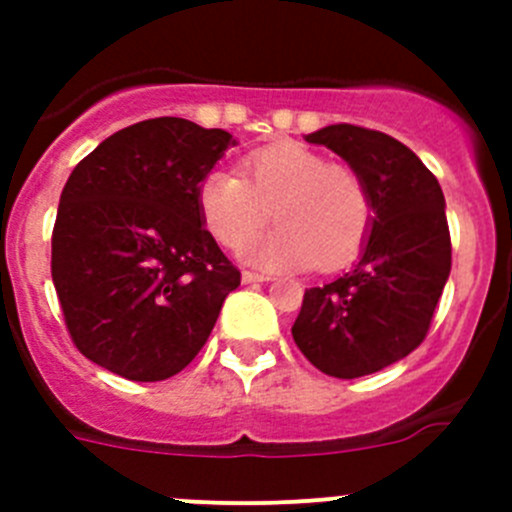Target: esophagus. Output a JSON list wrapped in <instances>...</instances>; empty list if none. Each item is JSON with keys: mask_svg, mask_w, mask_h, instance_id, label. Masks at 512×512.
<instances>
[{"mask_svg": "<svg viewBox=\"0 0 512 512\" xmlns=\"http://www.w3.org/2000/svg\"><path fill=\"white\" fill-rule=\"evenodd\" d=\"M243 284H256V282H269V277H264V274H256V271H243L241 274Z\"/></svg>", "mask_w": 512, "mask_h": 512, "instance_id": "obj_1", "label": "esophagus"}]
</instances>
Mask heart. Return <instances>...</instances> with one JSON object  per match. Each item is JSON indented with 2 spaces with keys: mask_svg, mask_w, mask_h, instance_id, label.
<instances>
[{
  "mask_svg": "<svg viewBox=\"0 0 512 512\" xmlns=\"http://www.w3.org/2000/svg\"><path fill=\"white\" fill-rule=\"evenodd\" d=\"M243 179L210 171L200 182L202 220L217 241L241 248L264 223L279 228L248 246V259L266 269L315 266L333 271L356 259L372 230V194L354 169L300 143H274L248 153Z\"/></svg>",
  "mask_w": 512,
  "mask_h": 512,
  "instance_id": "1",
  "label": "heart"
}]
</instances>
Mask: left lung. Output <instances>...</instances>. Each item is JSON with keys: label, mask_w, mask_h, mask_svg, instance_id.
<instances>
[{"label": "left lung", "mask_w": 512, "mask_h": 512, "mask_svg": "<svg viewBox=\"0 0 512 512\" xmlns=\"http://www.w3.org/2000/svg\"><path fill=\"white\" fill-rule=\"evenodd\" d=\"M364 179L374 220L354 269L305 289L292 338L338 379L374 374L423 343L451 271L446 200L436 176L392 135L328 125L305 135Z\"/></svg>", "instance_id": "1"}]
</instances>
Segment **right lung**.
Listing matches in <instances>:
<instances>
[{"instance_id":"right-lung-1","label":"right lung","mask_w":512,"mask_h":512,"mask_svg":"<svg viewBox=\"0 0 512 512\" xmlns=\"http://www.w3.org/2000/svg\"><path fill=\"white\" fill-rule=\"evenodd\" d=\"M230 146L220 128L153 117L117 130L71 171L51 274L71 341L89 361L161 382L200 354L241 284L197 202Z\"/></svg>"}]
</instances>
